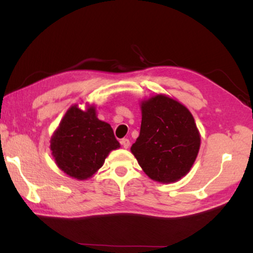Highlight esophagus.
I'll list each match as a JSON object with an SVG mask.
<instances>
[{"label": "esophagus", "instance_id": "1", "mask_svg": "<svg viewBox=\"0 0 253 253\" xmlns=\"http://www.w3.org/2000/svg\"><path fill=\"white\" fill-rule=\"evenodd\" d=\"M121 144H122V146H123L124 148H129V146H130V140L126 139V138H123V139L121 140Z\"/></svg>", "mask_w": 253, "mask_h": 253}]
</instances>
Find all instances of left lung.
I'll return each instance as SVG.
<instances>
[{"mask_svg": "<svg viewBox=\"0 0 253 253\" xmlns=\"http://www.w3.org/2000/svg\"><path fill=\"white\" fill-rule=\"evenodd\" d=\"M199 147V131L185 106L164 94L141 101L140 133L131 152L148 177L178 181L190 171Z\"/></svg>", "mask_w": 253, "mask_h": 253, "instance_id": "8db88e82", "label": "left lung"}]
</instances>
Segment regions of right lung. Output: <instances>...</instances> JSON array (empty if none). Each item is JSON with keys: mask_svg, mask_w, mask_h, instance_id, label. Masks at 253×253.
I'll return each instance as SVG.
<instances>
[{"mask_svg": "<svg viewBox=\"0 0 253 253\" xmlns=\"http://www.w3.org/2000/svg\"><path fill=\"white\" fill-rule=\"evenodd\" d=\"M120 147L112 126L96 117L95 107H70L50 139L57 167L72 178L87 179L102 167L110 151Z\"/></svg>", "mask_w": 253, "mask_h": 253, "instance_id": "1", "label": "right lung"}]
</instances>
